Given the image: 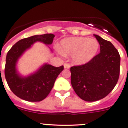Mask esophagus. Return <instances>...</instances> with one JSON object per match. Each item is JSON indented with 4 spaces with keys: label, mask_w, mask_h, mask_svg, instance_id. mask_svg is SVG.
I'll return each instance as SVG.
<instances>
[{
    "label": "esophagus",
    "mask_w": 128,
    "mask_h": 128,
    "mask_svg": "<svg viewBox=\"0 0 128 128\" xmlns=\"http://www.w3.org/2000/svg\"><path fill=\"white\" fill-rule=\"evenodd\" d=\"M64 68L65 69H69L70 68V65L69 64H67V63H64Z\"/></svg>",
    "instance_id": "34e87169"
}]
</instances>
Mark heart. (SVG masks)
Here are the masks:
<instances>
[{
  "label": "heart",
  "instance_id": "obj_1",
  "mask_svg": "<svg viewBox=\"0 0 128 128\" xmlns=\"http://www.w3.org/2000/svg\"><path fill=\"white\" fill-rule=\"evenodd\" d=\"M100 48L97 40L84 37H71L62 40L58 50L64 56H72V61L84 65L96 57Z\"/></svg>",
  "mask_w": 128,
  "mask_h": 128
}]
</instances>
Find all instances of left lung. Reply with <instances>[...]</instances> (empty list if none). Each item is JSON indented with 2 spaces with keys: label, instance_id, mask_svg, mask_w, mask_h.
Returning a JSON list of instances; mask_svg holds the SVG:
<instances>
[{
  "label": "left lung",
  "instance_id": "left-lung-1",
  "mask_svg": "<svg viewBox=\"0 0 128 128\" xmlns=\"http://www.w3.org/2000/svg\"><path fill=\"white\" fill-rule=\"evenodd\" d=\"M100 53L88 63L71 67V82L76 94L86 101L106 97L117 84L120 72V57L110 41L94 34Z\"/></svg>",
  "mask_w": 128,
  "mask_h": 128
}]
</instances>
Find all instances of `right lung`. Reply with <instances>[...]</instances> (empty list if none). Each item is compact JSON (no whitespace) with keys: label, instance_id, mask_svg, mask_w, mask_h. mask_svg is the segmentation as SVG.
Instances as JSON below:
<instances>
[{"label":"right lung","instance_id":"add662e5","mask_svg":"<svg viewBox=\"0 0 128 128\" xmlns=\"http://www.w3.org/2000/svg\"><path fill=\"white\" fill-rule=\"evenodd\" d=\"M54 34L35 35L20 40L9 50L6 56L5 77L11 91L20 98L31 102L41 101L46 98L54 87L56 78L64 66L54 67L44 64L34 72L27 76L20 74L16 68L18 60L26 50L36 42L46 45L52 44Z\"/></svg>","mask_w":128,"mask_h":128}]
</instances>
